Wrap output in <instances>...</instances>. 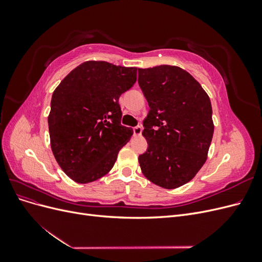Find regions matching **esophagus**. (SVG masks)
Masks as SVG:
<instances>
[{"mask_svg":"<svg viewBox=\"0 0 262 262\" xmlns=\"http://www.w3.org/2000/svg\"><path fill=\"white\" fill-rule=\"evenodd\" d=\"M142 126H140V125H138V126H134L133 128V133H134V136L136 137H140L141 134H142Z\"/></svg>","mask_w":262,"mask_h":262,"instance_id":"obj_1","label":"esophagus"}]
</instances>
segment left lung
I'll use <instances>...</instances> for the list:
<instances>
[{"label": "left lung", "mask_w": 262, "mask_h": 262, "mask_svg": "<svg viewBox=\"0 0 262 262\" xmlns=\"http://www.w3.org/2000/svg\"><path fill=\"white\" fill-rule=\"evenodd\" d=\"M138 82L149 106L142 132L148 147L139 156L141 170L160 187L184 186L207 161L214 132L211 100L179 67L139 69Z\"/></svg>", "instance_id": "1"}]
</instances>
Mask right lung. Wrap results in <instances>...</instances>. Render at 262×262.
Listing matches in <instances>:
<instances>
[{"label":"right lung","mask_w":262,"mask_h":262,"mask_svg":"<svg viewBox=\"0 0 262 262\" xmlns=\"http://www.w3.org/2000/svg\"><path fill=\"white\" fill-rule=\"evenodd\" d=\"M137 68L86 61L63 78L48 117L52 153L78 184L105 176L130 141L133 130L120 123V95L137 81Z\"/></svg>","instance_id":"1"}]
</instances>
